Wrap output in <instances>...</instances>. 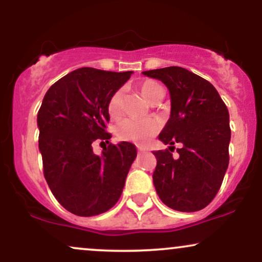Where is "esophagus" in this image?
<instances>
[{
	"instance_id": "esophagus-1",
	"label": "esophagus",
	"mask_w": 262,
	"mask_h": 262,
	"mask_svg": "<svg viewBox=\"0 0 262 262\" xmlns=\"http://www.w3.org/2000/svg\"><path fill=\"white\" fill-rule=\"evenodd\" d=\"M138 150H139V152H144L146 149L143 148V146H138Z\"/></svg>"
}]
</instances>
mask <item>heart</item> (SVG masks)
<instances>
[{
  "mask_svg": "<svg viewBox=\"0 0 262 262\" xmlns=\"http://www.w3.org/2000/svg\"><path fill=\"white\" fill-rule=\"evenodd\" d=\"M141 95L149 102L154 103L164 96V87L154 80H145L139 85ZM122 90H117L112 93L107 102V112L111 118L117 119L122 113ZM161 123L156 118L148 119H123L116 127V134L118 139L124 141H135L139 144H145L150 138L160 130Z\"/></svg>",
  "mask_w": 262,
  "mask_h": 262,
  "instance_id": "obj_1",
  "label": "heart"
}]
</instances>
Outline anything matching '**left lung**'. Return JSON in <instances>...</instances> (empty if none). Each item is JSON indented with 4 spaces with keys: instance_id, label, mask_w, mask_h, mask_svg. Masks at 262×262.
I'll list each match as a JSON object with an SVG mask.
<instances>
[{
    "instance_id": "1",
    "label": "left lung",
    "mask_w": 262,
    "mask_h": 262,
    "mask_svg": "<svg viewBox=\"0 0 262 262\" xmlns=\"http://www.w3.org/2000/svg\"><path fill=\"white\" fill-rule=\"evenodd\" d=\"M144 75L162 81L171 96V116L159 135L172 149L154 151L152 181L160 200L180 212H196L212 202L229 164V112L209 81L180 68L156 69Z\"/></svg>"
}]
</instances>
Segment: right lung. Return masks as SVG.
I'll list each match as a JSON object with an SVG mask.
<instances>
[{
  "label": "right lung",
  "mask_w": 262,
  "mask_h": 262,
  "mask_svg": "<svg viewBox=\"0 0 262 262\" xmlns=\"http://www.w3.org/2000/svg\"><path fill=\"white\" fill-rule=\"evenodd\" d=\"M130 75L77 69L48 90L39 108L44 177L58 202L80 217L112 208L137 156L134 144L114 145L107 132V102ZM95 141L108 144L102 157L93 154Z\"/></svg>",
  "instance_id": "right-lung-1"
}]
</instances>
